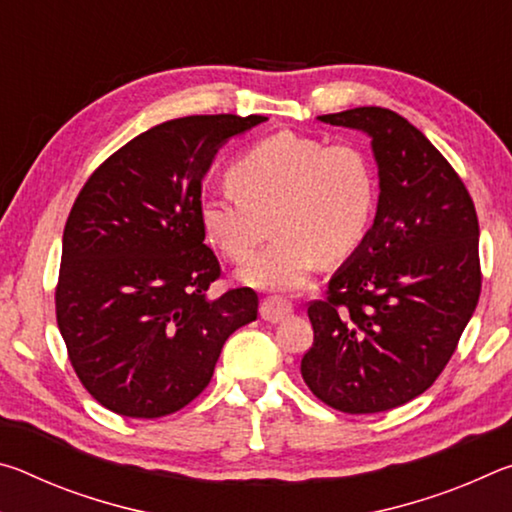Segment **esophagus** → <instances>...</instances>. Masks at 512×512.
Wrapping results in <instances>:
<instances>
[{"label":"esophagus","mask_w":512,"mask_h":512,"mask_svg":"<svg viewBox=\"0 0 512 512\" xmlns=\"http://www.w3.org/2000/svg\"><path fill=\"white\" fill-rule=\"evenodd\" d=\"M291 311H293L291 302H287L284 298H277V296L264 298L262 307H259V314H262V318L268 320V323H280V320L287 318Z\"/></svg>","instance_id":"esophagus-1"}]
</instances>
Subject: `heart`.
Segmentation results:
<instances>
[{"label": "heart", "instance_id": "heart-1", "mask_svg": "<svg viewBox=\"0 0 512 512\" xmlns=\"http://www.w3.org/2000/svg\"><path fill=\"white\" fill-rule=\"evenodd\" d=\"M225 180L232 196L203 198L198 219L210 244L235 264L255 255L271 223L275 241L241 271L257 289H298L320 257H348L375 210V180L361 151L296 133L253 144Z\"/></svg>", "mask_w": 512, "mask_h": 512}]
</instances>
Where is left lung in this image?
<instances>
[{
	"label": "left lung",
	"mask_w": 512,
	"mask_h": 512,
	"mask_svg": "<svg viewBox=\"0 0 512 512\" xmlns=\"http://www.w3.org/2000/svg\"><path fill=\"white\" fill-rule=\"evenodd\" d=\"M318 119L370 137L379 203L327 298L309 302L314 345L300 372L336 411H388L427 391L470 323L479 219L452 164L397 112L366 106Z\"/></svg>",
	"instance_id": "obj_1"
}]
</instances>
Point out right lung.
I'll use <instances>...</instances> for the list:
<instances>
[{
  "mask_svg": "<svg viewBox=\"0 0 512 512\" xmlns=\"http://www.w3.org/2000/svg\"><path fill=\"white\" fill-rule=\"evenodd\" d=\"M262 115H192L137 135L92 173L63 232L56 320L81 384L126 418H162L205 391L223 343L257 318L221 277L198 205L216 151Z\"/></svg>",
  "mask_w": 512,
  "mask_h": 512,
  "instance_id": "right-lung-1",
  "label": "right lung"
}]
</instances>
